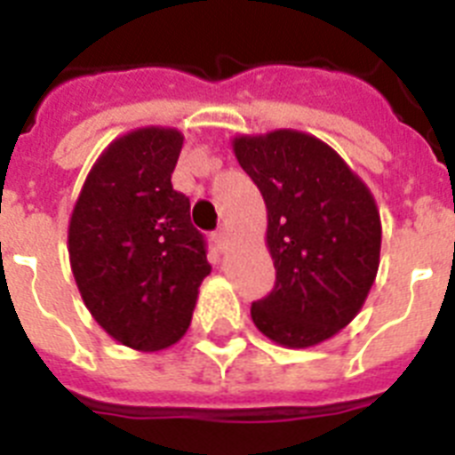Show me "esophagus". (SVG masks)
<instances>
[{
	"label": "esophagus",
	"mask_w": 455,
	"mask_h": 455,
	"mask_svg": "<svg viewBox=\"0 0 455 455\" xmlns=\"http://www.w3.org/2000/svg\"><path fill=\"white\" fill-rule=\"evenodd\" d=\"M216 243H219L220 251H228V246H230V230L228 228H223V230L216 232Z\"/></svg>",
	"instance_id": "obj_1"
}]
</instances>
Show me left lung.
<instances>
[{
	"label": "left lung",
	"instance_id": "1",
	"mask_svg": "<svg viewBox=\"0 0 455 455\" xmlns=\"http://www.w3.org/2000/svg\"><path fill=\"white\" fill-rule=\"evenodd\" d=\"M232 150L267 204L275 267V287L252 303V323L284 348L316 347L355 319L376 280L383 228L373 193L305 132L239 134Z\"/></svg>",
	"mask_w": 455,
	"mask_h": 455
}]
</instances>
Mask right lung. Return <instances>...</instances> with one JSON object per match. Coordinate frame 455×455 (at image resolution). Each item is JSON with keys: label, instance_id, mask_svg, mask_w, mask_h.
I'll return each instance as SVG.
<instances>
[{"label": "right lung", "instance_id": "1", "mask_svg": "<svg viewBox=\"0 0 455 455\" xmlns=\"http://www.w3.org/2000/svg\"><path fill=\"white\" fill-rule=\"evenodd\" d=\"M182 143V132L162 124L111 140L68 225L84 305L108 337L134 351H164L182 339L212 273L188 198L171 184Z\"/></svg>", "mask_w": 455, "mask_h": 455}]
</instances>
